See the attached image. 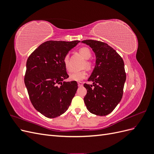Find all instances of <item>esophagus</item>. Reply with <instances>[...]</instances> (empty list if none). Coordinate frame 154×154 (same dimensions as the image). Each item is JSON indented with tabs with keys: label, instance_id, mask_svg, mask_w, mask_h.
I'll use <instances>...</instances> for the list:
<instances>
[{
	"label": "esophagus",
	"instance_id": "obj_1",
	"mask_svg": "<svg viewBox=\"0 0 154 154\" xmlns=\"http://www.w3.org/2000/svg\"><path fill=\"white\" fill-rule=\"evenodd\" d=\"M78 85L79 87H82L83 86V83L82 82H78Z\"/></svg>",
	"mask_w": 154,
	"mask_h": 154
}]
</instances>
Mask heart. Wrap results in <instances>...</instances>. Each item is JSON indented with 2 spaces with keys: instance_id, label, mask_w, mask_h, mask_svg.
I'll list each match as a JSON object with an SVG mask.
<instances>
[{
  "instance_id": "1",
  "label": "heart",
  "mask_w": 154,
  "mask_h": 154,
  "mask_svg": "<svg viewBox=\"0 0 154 154\" xmlns=\"http://www.w3.org/2000/svg\"><path fill=\"white\" fill-rule=\"evenodd\" d=\"M79 53L83 58L86 60L89 59L91 57V52L90 49L87 48H82L79 49ZM63 63L67 71H70V67L69 63V55H66L63 58ZM86 67L89 68L91 67V63L88 62H86L85 63ZM87 75V72L85 70H82L80 71H75L70 74L69 79L72 81L79 82L84 79Z\"/></svg>"
}]
</instances>
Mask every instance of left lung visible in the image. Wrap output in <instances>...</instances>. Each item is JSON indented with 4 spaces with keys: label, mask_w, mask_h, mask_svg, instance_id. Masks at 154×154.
Listing matches in <instances>:
<instances>
[{
    "label": "left lung",
    "mask_w": 154,
    "mask_h": 154,
    "mask_svg": "<svg viewBox=\"0 0 154 154\" xmlns=\"http://www.w3.org/2000/svg\"><path fill=\"white\" fill-rule=\"evenodd\" d=\"M82 43L89 45L96 56V65L88 82L84 102L87 110L97 116L110 114L122 98L126 81L125 65L122 58L107 44L86 40Z\"/></svg>",
    "instance_id": "1"
}]
</instances>
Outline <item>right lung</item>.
<instances>
[{
	"label": "right lung",
	"instance_id": "1",
	"mask_svg": "<svg viewBox=\"0 0 154 154\" xmlns=\"http://www.w3.org/2000/svg\"><path fill=\"white\" fill-rule=\"evenodd\" d=\"M80 41H47L27 58L24 83L32 105L44 116L54 118L66 112L78 89L69 78L63 58Z\"/></svg>",
	"mask_w": 154,
	"mask_h": 154
}]
</instances>
